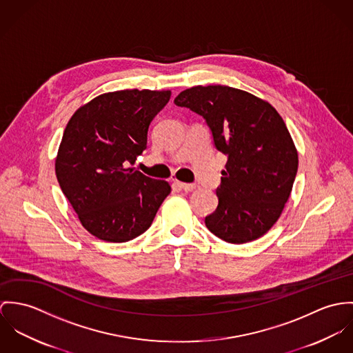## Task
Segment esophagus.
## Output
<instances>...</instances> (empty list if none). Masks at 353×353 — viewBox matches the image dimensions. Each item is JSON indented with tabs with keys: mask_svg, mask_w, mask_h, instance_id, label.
Instances as JSON below:
<instances>
[{
	"mask_svg": "<svg viewBox=\"0 0 353 353\" xmlns=\"http://www.w3.org/2000/svg\"><path fill=\"white\" fill-rule=\"evenodd\" d=\"M176 184L181 188V190H184V191H187V192H191V191H195L196 185L195 184H190V183H181V181H176Z\"/></svg>",
	"mask_w": 353,
	"mask_h": 353,
	"instance_id": "esophagus-1",
	"label": "esophagus"
}]
</instances>
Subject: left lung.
<instances>
[{"mask_svg": "<svg viewBox=\"0 0 353 353\" xmlns=\"http://www.w3.org/2000/svg\"><path fill=\"white\" fill-rule=\"evenodd\" d=\"M174 104L205 119L215 148L228 156L207 229L229 243L263 236L280 218L298 172L284 120L268 101L226 85L192 86Z\"/></svg>", "mask_w": 353, "mask_h": 353, "instance_id": "1", "label": "left lung"}]
</instances>
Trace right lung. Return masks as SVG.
I'll use <instances>...</instances> for the list:
<instances>
[{"instance_id": "right-lung-1", "label": "right lung", "mask_w": 353, "mask_h": 353, "mask_svg": "<svg viewBox=\"0 0 353 353\" xmlns=\"http://www.w3.org/2000/svg\"><path fill=\"white\" fill-rule=\"evenodd\" d=\"M170 90L123 89L81 105L69 120L55 158L62 192L85 230L107 242L145 233L172 188L132 165L148 143L149 124Z\"/></svg>"}]
</instances>
